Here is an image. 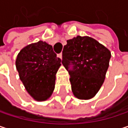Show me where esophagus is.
Segmentation results:
<instances>
[{
    "label": "esophagus",
    "instance_id": "34e87169",
    "mask_svg": "<svg viewBox=\"0 0 128 128\" xmlns=\"http://www.w3.org/2000/svg\"><path fill=\"white\" fill-rule=\"evenodd\" d=\"M58 58H60L61 59L62 58V53H59V54H58Z\"/></svg>",
    "mask_w": 128,
    "mask_h": 128
}]
</instances>
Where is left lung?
<instances>
[{
	"label": "left lung",
	"mask_w": 128,
	"mask_h": 128,
	"mask_svg": "<svg viewBox=\"0 0 128 128\" xmlns=\"http://www.w3.org/2000/svg\"><path fill=\"white\" fill-rule=\"evenodd\" d=\"M110 57V51L91 37L78 36L66 40L62 64L69 72L72 92L77 98L88 100L96 95L104 82Z\"/></svg>",
	"instance_id": "obj_1"
}]
</instances>
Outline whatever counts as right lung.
<instances>
[{"instance_id":"add662e5","label":"right lung","mask_w":128,"mask_h":128,"mask_svg":"<svg viewBox=\"0 0 128 128\" xmlns=\"http://www.w3.org/2000/svg\"><path fill=\"white\" fill-rule=\"evenodd\" d=\"M62 60L46 41L30 44L18 54L15 66L27 92L36 101L47 100L55 89Z\"/></svg>"}]
</instances>
